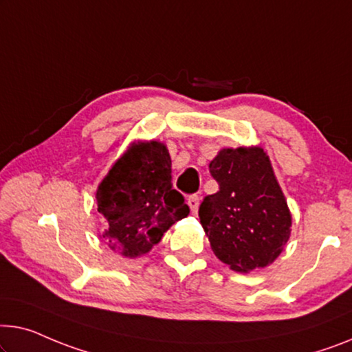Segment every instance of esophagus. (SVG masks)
Masks as SVG:
<instances>
[{"mask_svg": "<svg viewBox=\"0 0 352 352\" xmlns=\"http://www.w3.org/2000/svg\"><path fill=\"white\" fill-rule=\"evenodd\" d=\"M199 202H201V199H199V196H196V194L188 197V204H190V208H191V212L194 214H196L197 210H199Z\"/></svg>", "mask_w": 352, "mask_h": 352, "instance_id": "34e87169", "label": "esophagus"}]
</instances>
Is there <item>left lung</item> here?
Segmentation results:
<instances>
[{
	"label": "left lung",
	"instance_id": "8db88e82",
	"mask_svg": "<svg viewBox=\"0 0 352 352\" xmlns=\"http://www.w3.org/2000/svg\"><path fill=\"white\" fill-rule=\"evenodd\" d=\"M219 191L199 207L213 253L235 272L270 265L291 235L292 217L261 146L223 148L208 166Z\"/></svg>",
	"mask_w": 352,
	"mask_h": 352
}]
</instances>
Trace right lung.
<instances>
[{"instance_id":"1","label":"right lung","mask_w":352,"mask_h":352,"mask_svg":"<svg viewBox=\"0 0 352 352\" xmlns=\"http://www.w3.org/2000/svg\"><path fill=\"white\" fill-rule=\"evenodd\" d=\"M172 161L158 140L131 144L96 191L106 219L102 240L124 258L146 254L178 219L188 217L185 197L172 188Z\"/></svg>"}]
</instances>
